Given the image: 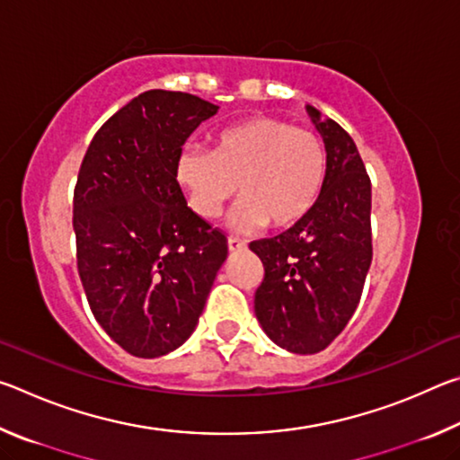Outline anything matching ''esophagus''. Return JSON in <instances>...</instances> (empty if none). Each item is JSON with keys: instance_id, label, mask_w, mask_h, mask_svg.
<instances>
[{"instance_id": "obj_1", "label": "esophagus", "mask_w": 460, "mask_h": 460, "mask_svg": "<svg viewBox=\"0 0 460 460\" xmlns=\"http://www.w3.org/2000/svg\"><path fill=\"white\" fill-rule=\"evenodd\" d=\"M227 245H229V252H241V249H245V241H241L237 237H229Z\"/></svg>"}]
</instances>
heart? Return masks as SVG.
I'll use <instances>...</instances> for the list:
<instances>
[{"instance_id": "1", "label": "heart", "mask_w": 460, "mask_h": 460, "mask_svg": "<svg viewBox=\"0 0 460 460\" xmlns=\"http://www.w3.org/2000/svg\"><path fill=\"white\" fill-rule=\"evenodd\" d=\"M326 178L323 137L266 115L231 123L211 152L186 147L176 162V181L202 219H217L239 189L243 200L231 217L239 229L294 227L321 200Z\"/></svg>"}]
</instances>
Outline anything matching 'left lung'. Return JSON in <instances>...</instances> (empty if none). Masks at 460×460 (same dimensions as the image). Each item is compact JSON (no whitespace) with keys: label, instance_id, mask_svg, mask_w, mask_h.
<instances>
[{"label":"left lung","instance_id":"1","mask_svg":"<svg viewBox=\"0 0 460 460\" xmlns=\"http://www.w3.org/2000/svg\"><path fill=\"white\" fill-rule=\"evenodd\" d=\"M329 152L321 200L298 225L249 249L263 263L255 316L268 337L290 353L323 351L351 321L373 258L371 181L353 137L337 121H321Z\"/></svg>","mask_w":460,"mask_h":460}]
</instances>
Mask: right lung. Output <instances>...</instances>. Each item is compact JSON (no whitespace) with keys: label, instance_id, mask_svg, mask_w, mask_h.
Masks as SVG:
<instances>
[{"label":"right lung","instance_id":"add662e5","mask_svg":"<svg viewBox=\"0 0 460 460\" xmlns=\"http://www.w3.org/2000/svg\"><path fill=\"white\" fill-rule=\"evenodd\" d=\"M217 105L190 93L146 91L91 139L76 178V268L97 323L121 349L154 359L190 337L227 237L176 182L182 146Z\"/></svg>","mask_w":460,"mask_h":460}]
</instances>
